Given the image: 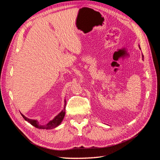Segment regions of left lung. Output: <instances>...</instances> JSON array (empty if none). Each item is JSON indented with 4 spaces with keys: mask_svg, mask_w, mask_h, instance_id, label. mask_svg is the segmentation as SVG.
Here are the masks:
<instances>
[{
    "mask_svg": "<svg viewBox=\"0 0 160 160\" xmlns=\"http://www.w3.org/2000/svg\"><path fill=\"white\" fill-rule=\"evenodd\" d=\"M139 49H140V46H139ZM142 57H143V55H142Z\"/></svg>",
    "mask_w": 160,
    "mask_h": 160,
    "instance_id": "8db88e82",
    "label": "left lung"
}]
</instances>
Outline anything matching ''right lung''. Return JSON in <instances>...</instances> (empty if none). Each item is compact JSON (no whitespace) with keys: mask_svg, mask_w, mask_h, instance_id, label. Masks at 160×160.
Segmentation results:
<instances>
[{"mask_svg":"<svg viewBox=\"0 0 160 160\" xmlns=\"http://www.w3.org/2000/svg\"><path fill=\"white\" fill-rule=\"evenodd\" d=\"M65 106H66V101L65 99V105H64L63 109H62L57 116H55L54 119L50 121L49 123L45 125H41L39 124V123H38L37 120L28 119L27 117H25V115H22L21 113V114L22 116V118L25 119V120H26L28 123H30L32 125H33L34 127L38 129H51L57 128V126H59V125L61 124V123L62 122V121L65 115Z\"/></svg>","mask_w":160,"mask_h":160,"instance_id":"obj_1","label":"right lung"}]
</instances>
